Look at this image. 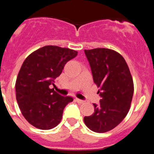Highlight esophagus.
I'll return each mask as SVG.
<instances>
[{"instance_id": "esophagus-1", "label": "esophagus", "mask_w": 154, "mask_h": 154, "mask_svg": "<svg viewBox=\"0 0 154 154\" xmlns=\"http://www.w3.org/2000/svg\"><path fill=\"white\" fill-rule=\"evenodd\" d=\"M75 101L77 102V103H84L83 100H82V99H78V98H76V99H75Z\"/></svg>"}]
</instances>
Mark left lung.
Masks as SVG:
<instances>
[{
    "mask_svg": "<svg viewBox=\"0 0 154 154\" xmlns=\"http://www.w3.org/2000/svg\"><path fill=\"white\" fill-rule=\"evenodd\" d=\"M94 82L101 97L93 103L94 113L84 117L92 131L106 133L123 120L130 110L133 95V82L123 57L108 48L85 50Z\"/></svg>",
    "mask_w": 154,
    "mask_h": 154,
    "instance_id": "1",
    "label": "left lung"
}]
</instances>
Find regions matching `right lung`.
Segmentation results:
<instances>
[{
    "label": "right lung",
    "mask_w": 154,
    "mask_h": 154,
    "mask_svg": "<svg viewBox=\"0 0 154 154\" xmlns=\"http://www.w3.org/2000/svg\"><path fill=\"white\" fill-rule=\"evenodd\" d=\"M74 50L46 45L28 55L16 80V99L24 117L41 130H51L60 123L70 96L57 93L51 85L64 66L77 55Z\"/></svg>",
    "instance_id": "1"
}]
</instances>
